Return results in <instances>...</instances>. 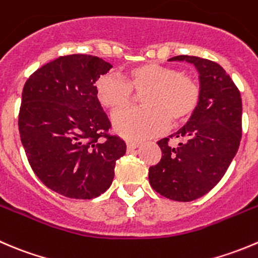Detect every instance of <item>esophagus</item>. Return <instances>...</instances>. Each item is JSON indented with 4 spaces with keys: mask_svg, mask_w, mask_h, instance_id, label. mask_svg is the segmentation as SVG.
Returning <instances> with one entry per match:
<instances>
[{
    "mask_svg": "<svg viewBox=\"0 0 258 258\" xmlns=\"http://www.w3.org/2000/svg\"><path fill=\"white\" fill-rule=\"evenodd\" d=\"M126 145H127V150H128V151H132V150L137 149V147L140 146V142H135V141H127V142H126Z\"/></svg>",
    "mask_w": 258,
    "mask_h": 258,
    "instance_id": "34e87169",
    "label": "esophagus"
}]
</instances>
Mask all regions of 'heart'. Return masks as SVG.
Masks as SVG:
<instances>
[{
	"instance_id": "b5f03b06",
	"label": "heart",
	"mask_w": 258,
	"mask_h": 258,
	"mask_svg": "<svg viewBox=\"0 0 258 258\" xmlns=\"http://www.w3.org/2000/svg\"><path fill=\"white\" fill-rule=\"evenodd\" d=\"M98 98L107 108L118 109L134 99V92L142 94L141 108H126L112 117L117 134L139 141L155 136L169 124L185 121L196 111L201 88L194 77L160 64H145L132 68L127 78L114 73L99 77L96 83Z\"/></svg>"
}]
</instances>
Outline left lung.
Returning a JSON list of instances; mask_svg holds the SVG:
<instances>
[{"instance_id":"obj_1","label":"left lung","mask_w":258,"mask_h":258,"mask_svg":"<svg viewBox=\"0 0 258 258\" xmlns=\"http://www.w3.org/2000/svg\"><path fill=\"white\" fill-rule=\"evenodd\" d=\"M199 72L201 98L184 127L157 141L161 160L149 169L150 185L165 198L191 202L213 189L236 156L242 135L241 93L231 77L212 60L177 55ZM176 138V147L170 145Z\"/></svg>"}]
</instances>
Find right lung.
Returning <instances> with one entry per match:
<instances>
[{"label":"right lung","instance_id":"obj_1","mask_svg":"<svg viewBox=\"0 0 258 258\" xmlns=\"http://www.w3.org/2000/svg\"><path fill=\"white\" fill-rule=\"evenodd\" d=\"M112 66L98 56H59L30 76L22 89L19 131L32 171L52 191L93 199L113 181L126 144L109 135L111 122L94 86Z\"/></svg>","mask_w":258,"mask_h":258}]
</instances>
